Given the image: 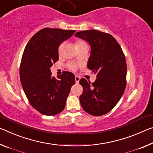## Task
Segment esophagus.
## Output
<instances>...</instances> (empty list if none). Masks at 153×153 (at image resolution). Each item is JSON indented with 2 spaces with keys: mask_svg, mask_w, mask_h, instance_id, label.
Listing matches in <instances>:
<instances>
[{
  "mask_svg": "<svg viewBox=\"0 0 153 153\" xmlns=\"http://www.w3.org/2000/svg\"><path fill=\"white\" fill-rule=\"evenodd\" d=\"M75 79H76V82L77 84V83H79V79H80V77H79V76H76V77H75Z\"/></svg>",
  "mask_w": 153,
  "mask_h": 153,
  "instance_id": "esophagus-1",
  "label": "esophagus"
}]
</instances>
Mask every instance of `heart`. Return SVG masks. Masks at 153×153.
<instances>
[{
  "label": "heart",
  "mask_w": 153,
  "mask_h": 153,
  "mask_svg": "<svg viewBox=\"0 0 153 153\" xmlns=\"http://www.w3.org/2000/svg\"><path fill=\"white\" fill-rule=\"evenodd\" d=\"M76 48H78V47H81V46L87 45V44L85 42H84V41L78 40L76 42ZM63 48H64V44L63 43H61V44L59 46V48H58V52H59V54H61V53L62 52V50H63ZM69 69H71L72 70H76V66L74 64L69 65Z\"/></svg>",
  "instance_id": "b5f03b06"
}]
</instances>
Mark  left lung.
Instances as JSON below:
<instances>
[{"instance_id":"1","label":"left lung","mask_w":153,"mask_h":153,"mask_svg":"<svg viewBox=\"0 0 153 153\" xmlns=\"http://www.w3.org/2000/svg\"><path fill=\"white\" fill-rule=\"evenodd\" d=\"M75 36L88 42L91 48L87 62L97 74L91 84L82 78L83 93L79 101L84 111L93 116L105 114L114 108L126 88L127 64L120 45L110 34L96 30L77 32Z\"/></svg>"}]
</instances>
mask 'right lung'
I'll return each mask as SVG.
<instances>
[{"mask_svg": "<svg viewBox=\"0 0 153 153\" xmlns=\"http://www.w3.org/2000/svg\"><path fill=\"white\" fill-rule=\"evenodd\" d=\"M76 32L45 28L35 34L28 42L22 58L20 77L26 97L33 107L45 116H53L64 110L75 76L65 71L52 76L50 67L59 60L58 48Z\"/></svg>", "mask_w": 153, "mask_h": 153, "instance_id": "right-lung-1", "label": "right lung"}]
</instances>
